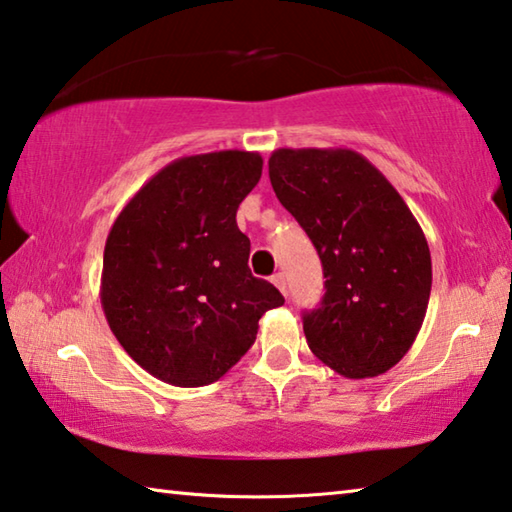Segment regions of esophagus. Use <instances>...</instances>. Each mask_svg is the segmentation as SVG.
<instances>
[{"instance_id":"obj_1","label":"esophagus","mask_w":512,"mask_h":512,"mask_svg":"<svg viewBox=\"0 0 512 512\" xmlns=\"http://www.w3.org/2000/svg\"><path fill=\"white\" fill-rule=\"evenodd\" d=\"M271 282L275 284L277 289H280V291L284 293V296H287V280H284V275H282V273H275V275L271 277Z\"/></svg>"}]
</instances>
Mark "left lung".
I'll return each mask as SVG.
<instances>
[{
	"instance_id": "1",
	"label": "left lung",
	"mask_w": 512,
	"mask_h": 512,
	"mask_svg": "<svg viewBox=\"0 0 512 512\" xmlns=\"http://www.w3.org/2000/svg\"><path fill=\"white\" fill-rule=\"evenodd\" d=\"M268 178L323 264L325 296L302 318L309 350L348 379L391 370L431 293L429 246L409 205L352 149H277Z\"/></svg>"
}]
</instances>
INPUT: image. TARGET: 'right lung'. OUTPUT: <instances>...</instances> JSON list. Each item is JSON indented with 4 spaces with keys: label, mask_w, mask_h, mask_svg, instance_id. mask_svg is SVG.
<instances>
[{
    "label": "right lung",
    "mask_w": 512,
    "mask_h": 512,
    "mask_svg": "<svg viewBox=\"0 0 512 512\" xmlns=\"http://www.w3.org/2000/svg\"><path fill=\"white\" fill-rule=\"evenodd\" d=\"M262 164L237 149L173 160L108 232L103 314L133 361L171 386L221 379L255 343L259 318L284 305L250 273V239L237 228Z\"/></svg>",
    "instance_id": "1"
}]
</instances>
